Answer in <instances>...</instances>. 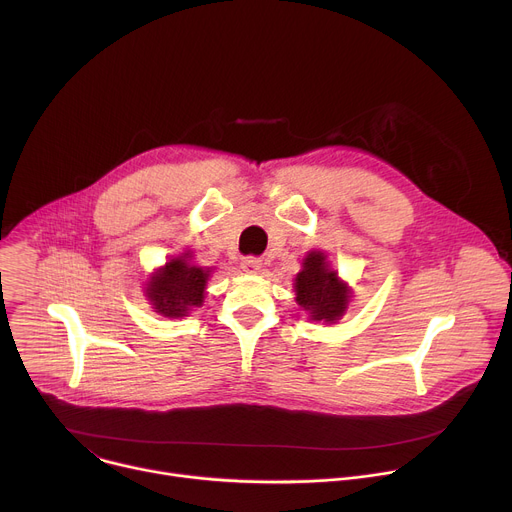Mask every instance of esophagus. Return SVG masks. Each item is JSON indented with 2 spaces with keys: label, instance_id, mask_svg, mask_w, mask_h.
<instances>
[{
  "label": "esophagus",
  "instance_id": "1",
  "mask_svg": "<svg viewBox=\"0 0 512 512\" xmlns=\"http://www.w3.org/2000/svg\"><path fill=\"white\" fill-rule=\"evenodd\" d=\"M261 267H263V263H261V259H257V257H245V259L241 261V269H243L245 273H249V275H257V273L261 271Z\"/></svg>",
  "mask_w": 512,
  "mask_h": 512
}]
</instances>
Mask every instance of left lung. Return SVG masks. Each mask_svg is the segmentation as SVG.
<instances>
[{"instance_id": "8db88e82", "label": "left lung", "mask_w": 512, "mask_h": 512, "mask_svg": "<svg viewBox=\"0 0 512 512\" xmlns=\"http://www.w3.org/2000/svg\"><path fill=\"white\" fill-rule=\"evenodd\" d=\"M298 306L310 320L322 324H336L346 314L354 291L332 269L328 255L320 249L308 251L302 259V269L294 279Z\"/></svg>"}]
</instances>
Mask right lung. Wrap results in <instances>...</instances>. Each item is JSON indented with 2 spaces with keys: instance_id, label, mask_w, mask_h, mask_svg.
Here are the masks:
<instances>
[{
  "instance_id": "right-lung-1",
  "label": "right lung",
  "mask_w": 512,
  "mask_h": 512,
  "mask_svg": "<svg viewBox=\"0 0 512 512\" xmlns=\"http://www.w3.org/2000/svg\"><path fill=\"white\" fill-rule=\"evenodd\" d=\"M192 259L194 255L188 249L154 269L143 283V296L156 314L176 320L204 304L212 269L200 267Z\"/></svg>"
}]
</instances>
